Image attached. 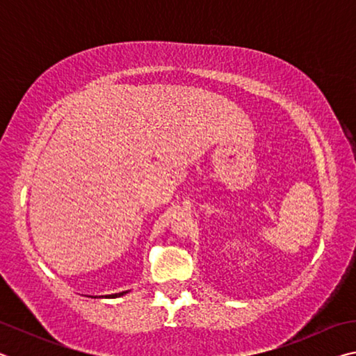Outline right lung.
I'll return each mask as SVG.
<instances>
[{"label":"right lung","instance_id":"right-lung-1","mask_svg":"<svg viewBox=\"0 0 356 356\" xmlns=\"http://www.w3.org/2000/svg\"><path fill=\"white\" fill-rule=\"evenodd\" d=\"M125 292H120V293H113V295H108L110 298H114V297H120V295H124Z\"/></svg>","mask_w":356,"mask_h":356}]
</instances>
